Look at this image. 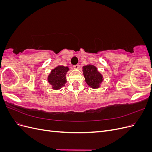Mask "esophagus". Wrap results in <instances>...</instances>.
<instances>
[{
    "mask_svg": "<svg viewBox=\"0 0 152 152\" xmlns=\"http://www.w3.org/2000/svg\"><path fill=\"white\" fill-rule=\"evenodd\" d=\"M79 67H80V65H79V64H77V65H75L73 66V68L74 69H79Z\"/></svg>",
    "mask_w": 152,
    "mask_h": 152,
    "instance_id": "obj_1",
    "label": "esophagus"
}]
</instances>
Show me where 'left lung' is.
<instances>
[{"instance_id":"left-lung-1","label":"left lung","mask_w":152,"mask_h":152,"mask_svg":"<svg viewBox=\"0 0 152 152\" xmlns=\"http://www.w3.org/2000/svg\"><path fill=\"white\" fill-rule=\"evenodd\" d=\"M82 71L86 84L93 89L99 88L103 80V77L97 68L89 64L82 67Z\"/></svg>"}]
</instances>
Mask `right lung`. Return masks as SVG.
<instances>
[{"label": "right lung", "instance_id": "add662e5", "mask_svg": "<svg viewBox=\"0 0 152 152\" xmlns=\"http://www.w3.org/2000/svg\"><path fill=\"white\" fill-rule=\"evenodd\" d=\"M69 68L68 66L58 65L50 71L48 77V81L54 90L60 89L66 83V75Z\"/></svg>", "mask_w": 152, "mask_h": 152}]
</instances>
